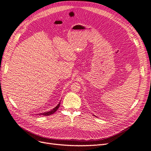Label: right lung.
Instances as JSON below:
<instances>
[{
  "mask_svg": "<svg viewBox=\"0 0 151 151\" xmlns=\"http://www.w3.org/2000/svg\"><path fill=\"white\" fill-rule=\"evenodd\" d=\"M60 105V102L59 103V104H58V105L56 106V107L53 109L52 110H50V111H47V112L40 114V115H46V116H47V115H51V114H54V113L55 112V111H57V110L58 109V108H59Z\"/></svg>",
  "mask_w": 151,
  "mask_h": 151,
  "instance_id": "obj_1",
  "label": "right lung"
}]
</instances>
